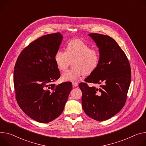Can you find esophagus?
I'll return each mask as SVG.
<instances>
[{"mask_svg": "<svg viewBox=\"0 0 146 146\" xmlns=\"http://www.w3.org/2000/svg\"><path fill=\"white\" fill-rule=\"evenodd\" d=\"M72 85H73V87H76L77 86H78V83H77V82H72Z\"/></svg>", "mask_w": 146, "mask_h": 146, "instance_id": "esophagus-1", "label": "esophagus"}]
</instances>
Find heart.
Segmentation results:
<instances>
[{"label": "heart", "instance_id": "heart-1", "mask_svg": "<svg viewBox=\"0 0 146 146\" xmlns=\"http://www.w3.org/2000/svg\"><path fill=\"white\" fill-rule=\"evenodd\" d=\"M54 60L58 69L61 71L67 69L71 61L74 68L66 70L62 74L63 81L76 80L83 75H90L96 71L100 62V54L98 50L80 39H74L66 46V52L58 49Z\"/></svg>", "mask_w": 146, "mask_h": 146}]
</instances>
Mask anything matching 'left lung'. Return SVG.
Masks as SVG:
<instances>
[{
	"mask_svg": "<svg viewBox=\"0 0 146 146\" xmlns=\"http://www.w3.org/2000/svg\"><path fill=\"white\" fill-rule=\"evenodd\" d=\"M99 48L97 69L78 85L82 92V107L91 118L103 121L113 116L124 107L131 82L128 59L114 39L106 35L88 34ZM87 82L102 84L99 89Z\"/></svg>",
	"mask_w": 146,
	"mask_h": 146,
	"instance_id": "1",
	"label": "left lung"
}]
</instances>
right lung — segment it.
Wrapping results in <instances>:
<instances>
[{"label": "right lung", "mask_w": 146, "mask_h": 146, "mask_svg": "<svg viewBox=\"0 0 146 146\" xmlns=\"http://www.w3.org/2000/svg\"><path fill=\"white\" fill-rule=\"evenodd\" d=\"M62 38L60 33L38 38L22 50L15 66L14 87L19 107L42 123L62 113L72 89L70 82L53 83L60 76L54 56Z\"/></svg>", "instance_id": "1"}]
</instances>
